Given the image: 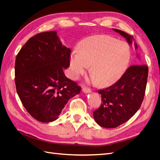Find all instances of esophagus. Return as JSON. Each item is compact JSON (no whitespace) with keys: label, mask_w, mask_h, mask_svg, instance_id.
<instances>
[{"label":"esophagus","mask_w":160,"mask_h":160,"mask_svg":"<svg viewBox=\"0 0 160 160\" xmlns=\"http://www.w3.org/2000/svg\"><path fill=\"white\" fill-rule=\"evenodd\" d=\"M82 91H83V92H84V93H90V92L91 91L90 89L88 88H83V89H82Z\"/></svg>","instance_id":"obj_1"}]
</instances>
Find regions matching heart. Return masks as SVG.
<instances>
[{
    "mask_svg": "<svg viewBox=\"0 0 160 160\" xmlns=\"http://www.w3.org/2000/svg\"><path fill=\"white\" fill-rule=\"evenodd\" d=\"M132 53L127 42L106 35L91 36L81 42L71 57L72 76L77 78L91 66L93 80L99 86L117 82L128 69Z\"/></svg>",
    "mask_w": 160,
    "mask_h": 160,
    "instance_id": "1",
    "label": "heart"
}]
</instances>
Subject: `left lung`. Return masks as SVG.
<instances>
[{"label":"left lung","instance_id":"obj_1","mask_svg":"<svg viewBox=\"0 0 160 160\" xmlns=\"http://www.w3.org/2000/svg\"><path fill=\"white\" fill-rule=\"evenodd\" d=\"M113 30L123 36L130 45L132 44V36L116 28ZM135 47L137 49L136 43ZM148 75L147 65H132L116 83L99 90L102 103L99 108L93 111L95 122L103 128H115L133 117L143 100Z\"/></svg>","mask_w":160,"mask_h":160}]
</instances>
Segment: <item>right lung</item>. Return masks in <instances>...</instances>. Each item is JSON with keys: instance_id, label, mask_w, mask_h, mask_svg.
Listing matches in <instances>:
<instances>
[{"instance_id": "right-lung-1", "label": "right lung", "mask_w": 160, "mask_h": 160, "mask_svg": "<svg viewBox=\"0 0 160 160\" xmlns=\"http://www.w3.org/2000/svg\"><path fill=\"white\" fill-rule=\"evenodd\" d=\"M71 51L56 31L37 34L17 55L14 74L18 95L24 108L38 122L56 120L70 98L81 88L65 75Z\"/></svg>"}]
</instances>
